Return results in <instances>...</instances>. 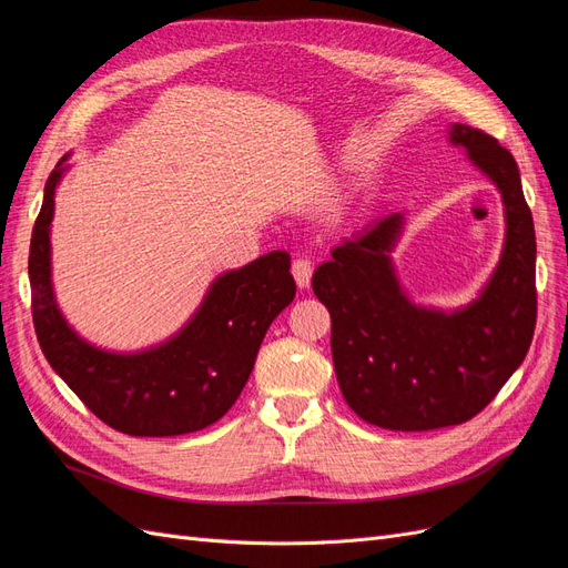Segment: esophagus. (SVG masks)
<instances>
[{
    "label": "esophagus",
    "mask_w": 568,
    "mask_h": 568,
    "mask_svg": "<svg viewBox=\"0 0 568 568\" xmlns=\"http://www.w3.org/2000/svg\"><path fill=\"white\" fill-rule=\"evenodd\" d=\"M291 272H294V280L301 288H307L313 282V263L307 257H296L294 265H291Z\"/></svg>",
    "instance_id": "obj_1"
}]
</instances>
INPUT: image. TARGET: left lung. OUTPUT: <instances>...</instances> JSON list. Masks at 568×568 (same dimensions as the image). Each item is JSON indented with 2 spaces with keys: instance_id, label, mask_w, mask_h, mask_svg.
Segmentation results:
<instances>
[{
  "instance_id": "left-lung-1",
  "label": "left lung",
  "mask_w": 568,
  "mask_h": 568,
  "mask_svg": "<svg viewBox=\"0 0 568 568\" xmlns=\"http://www.w3.org/2000/svg\"><path fill=\"white\" fill-rule=\"evenodd\" d=\"M448 142L500 192L505 244L478 296L443 311L409 298L390 253L405 213H390L332 251L313 274L332 315L343 398L390 432H432L478 415L519 369L536 329V230L517 161L490 134L453 123Z\"/></svg>"
}]
</instances>
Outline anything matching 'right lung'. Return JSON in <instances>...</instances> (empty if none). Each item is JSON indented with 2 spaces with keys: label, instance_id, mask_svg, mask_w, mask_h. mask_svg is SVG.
<instances>
[{
  "label": "right lung",
  "instance_id": "1",
  "mask_svg": "<svg viewBox=\"0 0 568 568\" xmlns=\"http://www.w3.org/2000/svg\"><path fill=\"white\" fill-rule=\"evenodd\" d=\"M71 153L44 184L42 211L30 239L32 322L40 348L61 379L94 415L128 436L201 432L234 405L255 365L257 348L296 296L291 255L270 251L217 274L180 329L142 351H109L82 338L54 296L51 220Z\"/></svg>",
  "mask_w": 568,
  "mask_h": 568
}]
</instances>
